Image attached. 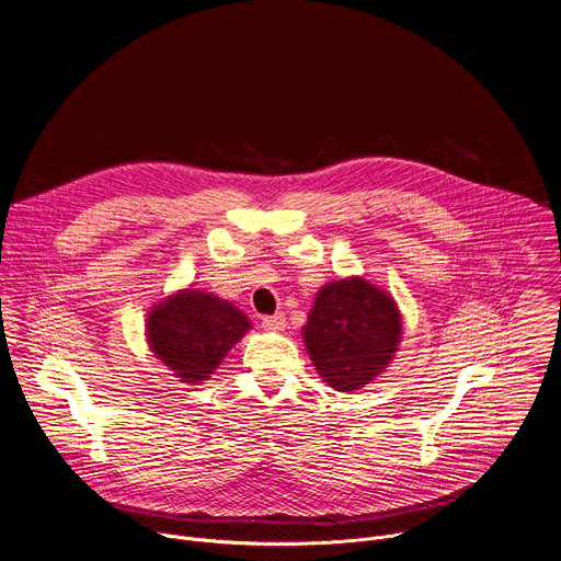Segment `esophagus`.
Segmentation results:
<instances>
[{
    "instance_id": "1",
    "label": "esophagus",
    "mask_w": 561,
    "mask_h": 561,
    "mask_svg": "<svg viewBox=\"0 0 561 561\" xmlns=\"http://www.w3.org/2000/svg\"><path fill=\"white\" fill-rule=\"evenodd\" d=\"M262 324L268 329V331H275V333H282L286 329V317L282 312L277 314H268L262 319Z\"/></svg>"
}]
</instances>
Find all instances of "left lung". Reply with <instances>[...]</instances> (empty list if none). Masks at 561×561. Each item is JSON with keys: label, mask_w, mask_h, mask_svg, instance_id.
Here are the masks:
<instances>
[{"label": "left lung", "mask_w": 561, "mask_h": 561, "mask_svg": "<svg viewBox=\"0 0 561 561\" xmlns=\"http://www.w3.org/2000/svg\"><path fill=\"white\" fill-rule=\"evenodd\" d=\"M404 322L392 295L359 275L317 290L301 340L329 386L359 390L386 373L402 344Z\"/></svg>", "instance_id": "1"}]
</instances>
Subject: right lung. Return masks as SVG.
Returning a JSON list of instances; mask_svg holds the SVG:
<instances>
[{
    "label": "right lung",
    "instance_id": "obj_1",
    "mask_svg": "<svg viewBox=\"0 0 561 561\" xmlns=\"http://www.w3.org/2000/svg\"><path fill=\"white\" fill-rule=\"evenodd\" d=\"M251 329L244 310L228 299L199 288H182L150 306L146 344L173 377L197 386Z\"/></svg>",
    "mask_w": 561,
    "mask_h": 561
}]
</instances>
